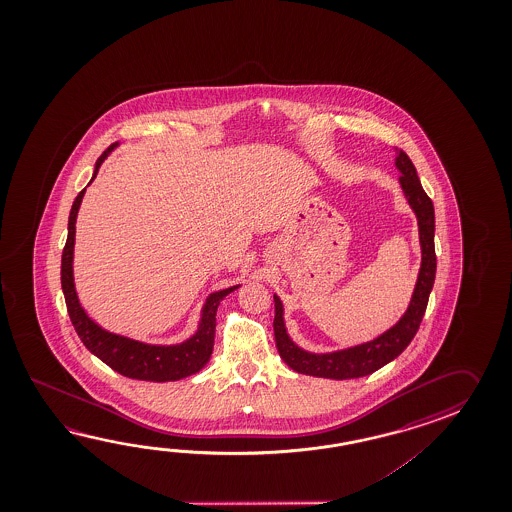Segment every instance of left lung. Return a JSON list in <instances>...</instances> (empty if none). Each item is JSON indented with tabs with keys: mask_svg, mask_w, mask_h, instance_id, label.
Wrapping results in <instances>:
<instances>
[{
	"mask_svg": "<svg viewBox=\"0 0 512 512\" xmlns=\"http://www.w3.org/2000/svg\"><path fill=\"white\" fill-rule=\"evenodd\" d=\"M395 166L401 172L399 183L403 188L404 196L417 216L419 241H421V269H419L410 305L406 313L401 316V320L388 331H384L381 337L373 338L370 342L355 348L340 349L333 353H309L305 349L298 348L287 335L285 322H283V305L280 298L274 294L272 326H274L276 348L283 362L298 373L324 377V379H337V381L370 375L373 371L386 366L388 362H392L393 359H397L404 349L408 348V344L412 342L417 329L421 326V320L425 316L426 305H428V296L434 287L435 267H437L434 247V203L430 197L426 196L415 172L414 163L403 150H397Z\"/></svg>",
	"mask_w": 512,
	"mask_h": 512,
	"instance_id": "1",
	"label": "left lung"
}]
</instances>
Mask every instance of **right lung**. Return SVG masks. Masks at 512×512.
<instances>
[{"label": "right lung", "instance_id": "right-lung-1", "mask_svg": "<svg viewBox=\"0 0 512 512\" xmlns=\"http://www.w3.org/2000/svg\"><path fill=\"white\" fill-rule=\"evenodd\" d=\"M117 146H119V142H113L108 150L98 157L91 181L97 177L100 164L104 163V159ZM84 194H86V188L78 194L73 207H71V212H69L66 247L62 252V291L66 296L67 313L75 326L78 337L84 342V346L104 364H108L111 370L117 371L124 377H130V379L168 382L179 381L188 375H194L207 364L212 355L219 302L227 294L236 291L240 285H232L229 289L210 294L207 302L203 305L196 333L181 344L153 346V344H144V342L133 340V338L120 337V335L102 329L87 316L84 307L78 302L75 280H73V249H75V232H77L75 223H77L78 208H80Z\"/></svg>", "mask_w": 512, "mask_h": 512}]
</instances>
